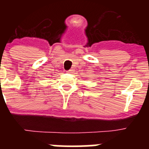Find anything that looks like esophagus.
<instances>
[{
    "label": "esophagus",
    "instance_id": "34e87169",
    "mask_svg": "<svg viewBox=\"0 0 149 149\" xmlns=\"http://www.w3.org/2000/svg\"><path fill=\"white\" fill-rule=\"evenodd\" d=\"M72 72H73V70H72V69H69V70L67 71V72H68V73H72Z\"/></svg>",
    "mask_w": 149,
    "mask_h": 149
}]
</instances>
